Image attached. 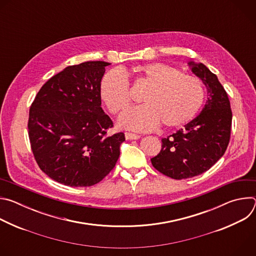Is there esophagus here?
Masks as SVG:
<instances>
[{"instance_id":"esophagus-1","label":"esophagus","mask_w":256,"mask_h":256,"mask_svg":"<svg viewBox=\"0 0 256 256\" xmlns=\"http://www.w3.org/2000/svg\"><path fill=\"white\" fill-rule=\"evenodd\" d=\"M124 136H126V140H138L140 138L138 134H132V132H128L124 134Z\"/></svg>"}]
</instances>
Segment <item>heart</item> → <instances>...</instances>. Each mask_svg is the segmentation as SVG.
Masks as SVG:
<instances>
[{"instance_id": "1", "label": "heart", "mask_w": 256, "mask_h": 256, "mask_svg": "<svg viewBox=\"0 0 256 256\" xmlns=\"http://www.w3.org/2000/svg\"><path fill=\"white\" fill-rule=\"evenodd\" d=\"M138 85L147 87L142 93L144 105L124 114L120 124L136 130H149L162 124L177 128L194 120L204 99L200 79L184 74L179 68L163 62H150L130 72ZM101 98L110 114L124 112L132 104L130 84L120 70H112L103 77Z\"/></svg>"}]
</instances>
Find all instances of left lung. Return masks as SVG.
<instances>
[{
	"label": "left lung",
	"instance_id": "8db88e82",
	"mask_svg": "<svg viewBox=\"0 0 256 256\" xmlns=\"http://www.w3.org/2000/svg\"><path fill=\"white\" fill-rule=\"evenodd\" d=\"M208 90L202 112L184 128L161 140L160 153L151 159L160 173L186 179L208 171L226 152L231 136L232 110L218 77L204 64L190 62Z\"/></svg>",
	"mask_w": 256,
	"mask_h": 256
}]
</instances>
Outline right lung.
I'll return each mask as SVG.
<instances>
[{
  "mask_svg": "<svg viewBox=\"0 0 256 256\" xmlns=\"http://www.w3.org/2000/svg\"><path fill=\"white\" fill-rule=\"evenodd\" d=\"M105 62L66 66L36 94L28 136L34 159L48 177L72 186H91L110 172L120 157L124 132L101 108Z\"/></svg>",
  "mask_w": 256,
  "mask_h": 256,
  "instance_id": "obj_1",
  "label": "right lung"
}]
</instances>
